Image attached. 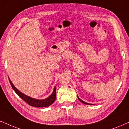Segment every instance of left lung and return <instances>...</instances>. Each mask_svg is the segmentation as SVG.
Listing matches in <instances>:
<instances>
[{
  "instance_id": "8db88e82",
  "label": "left lung",
  "mask_w": 129,
  "mask_h": 129,
  "mask_svg": "<svg viewBox=\"0 0 129 129\" xmlns=\"http://www.w3.org/2000/svg\"><path fill=\"white\" fill-rule=\"evenodd\" d=\"M78 99L79 100V101H80L82 103H84V104H86V105H92V104H90V103H87V102H84V101H82V100H81V99L80 98H79V97H78Z\"/></svg>"
}]
</instances>
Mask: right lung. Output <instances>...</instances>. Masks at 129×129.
<instances>
[{"label":"right lung","mask_w":129,"mask_h":129,"mask_svg":"<svg viewBox=\"0 0 129 129\" xmlns=\"http://www.w3.org/2000/svg\"><path fill=\"white\" fill-rule=\"evenodd\" d=\"M9 82H10L11 87H12V89L14 90V91L22 99L24 100L26 103H27L29 105L35 106V107H47V106H49L52 104L55 101V98H56V88H55V87L54 89L53 93H52V94L50 97H48L47 99H45L38 100L34 98H31L30 97L24 94L21 92L19 91L18 89L16 88V87L14 86L13 84L12 83V82L11 81L10 79H9Z\"/></svg>","instance_id":"right-lung-1"}]
</instances>
